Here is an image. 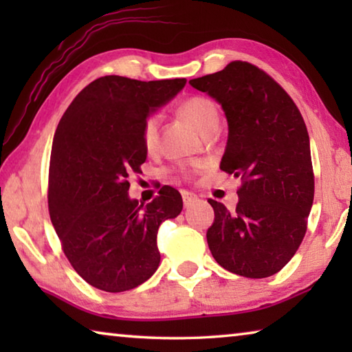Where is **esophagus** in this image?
I'll return each mask as SVG.
<instances>
[{
	"mask_svg": "<svg viewBox=\"0 0 352 352\" xmlns=\"http://www.w3.org/2000/svg\"><path fill=\"white\" fill-rule=\"evenodd\" d=\"M182 197H183L184 208H189L194 204V201H197V195L192 192H188V190H182Z\"/></svg>",
	"mask_w": 352,
	"mask_h": 352,
	"instance_id": "34e87169",
	"label": "esophagus"
}]
</instances>
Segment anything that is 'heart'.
<instances>
[{
  "label": "heart",
  "mask_w": 352,
  "mask_h": 352,
  "mask_svg": "<svg viewBox=\"0 0 352 352\" xmlns=\"http://www.w3.org/2000/svg\"><path fill=\"white\" fill-rule=\"evenodd\" d=\"M180 111L183 113V116H186L200 130L204 136L219 130V111L211 99L192 96L180 105ZM160 127H162V115L160 113H152L142 122L141 140L146 151H157L160 144ZM183 174L188 177L190 174V169H183Z\"/></svg>",
  "instance_id": "b5f03b06"
}]
</instances>
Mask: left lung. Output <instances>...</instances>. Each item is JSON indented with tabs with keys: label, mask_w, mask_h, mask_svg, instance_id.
<instances>
[{
	"label": "left lung",
	"mask_w": 352,
	"mask_h": 352,
	"mask_svg": "<svg viewBox=\"0 0 352 352\" xmlns=\"http://www.w3.org/2000/svg\"><path fill=\"white\" fill-rule=\"evenodd\" d=\"M222 105L228 141L220 169L242 180L234 211L210 199L214 222L206 241L231 273L267 278L294 258L314 204L309 133L279 83L248 62L189 80Z\"/></svg>",
	"instance_id": "obj_1"
}]
</instances>
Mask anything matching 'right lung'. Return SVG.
<instances>
[{
    "label": "right lung",
    "mask_w": 352,
    "mask_h": 352,
    "mask_svg": "<svg viewBox=\"0 0 352 352\" xmlns=\"http://www.w3.org/2000/svg\"><path fill=\"white\" fill-rule=\"evenodd\" d=\"M184 83L99 77L58 122L50 163V217L69 264L99 290L118 294L147 281L160 264V225L182 212V195L170 186L147 205L127 192L129 177L147 157L142 122Z\"/></svg>",
    "instance_id": "right-lung-1"
}]
</instances>
